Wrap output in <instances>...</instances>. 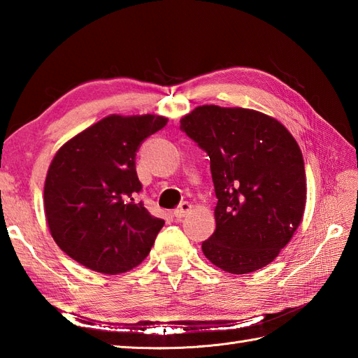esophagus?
Instances as JSON below:
<instances>
[{"label":"esophagus","mask_w":358,"mask_h":358,"mask_svg":"<svg viewBox=\"0 0 358 358\" xmlns=\"http://www.w3.org/2000/svg\"><path fill=\"white\" fill-rule=\"evenodd\" d=\"M191 212V204L188 203V201H182L178 208L173 210V215H175V218L176 220H180V218H183V216H185L187 213H189Z\"/></svg>","instance_id":"34e87169"}]
</instances>
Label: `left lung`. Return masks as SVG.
Masks as SVG:
<instances>
[{"label":"left lung","instance_id":"1","mask_svg":"<svg viewBox=\"0 0 358 358\" xmlns=\"http://www.w3.org/2000/svg\"><path fill=\"white\" fill-rule=\"evenodd\" d=\"M210 158L216 229L201 243L212 264L245 275L272 263L301 222L306 175L288 129L262 112L199 106L180 119Z\"/></svg>","mask_w":358,"mask_h":358}]
</instances>
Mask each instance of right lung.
Masks as SVG:
<instances>
[{
  "label": "right lung",
  "mask_w": 358,
  "mask_h": 358,
  "mask_svg": "<svg viewBox=\"0 0 358 358\" xmlns=\"http://www.w3.org/2000/svg\"><path fill=\"white\" fill-rule=\"evenodd\" d=\"M167 124L157 115H110L61 146L45 182V212L57 245L82 266L124 273L148 257L164 221L137 194L136 152Z\"/></svg>",
  "instance_id": "obj_1"
}]
</instances>
